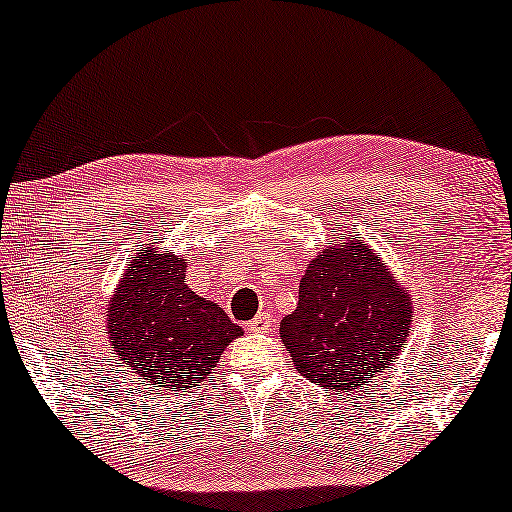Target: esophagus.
Instances as JSON below:
<instances>
[{
    "mask_svg": "<svg viewBox=\"0 0 512 512\" xmlns=\"http://www.w3.org/2000/svg\"><path fill=\"white\" fill-rule=\"evenodd\" d=\"M272 316L270 313H258V316L247 322V329H251V332H267V329H272Z\"/></svg>",
    "mask_w": 512,
    "mask_h": 512,
    "instance_id": "esophagus-1",
    "label": "esophagus"
}]
</instances>
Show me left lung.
Segmentation results:
<instances>
[{
	"instance_id": "left-lung-1",
	"label": "left lung",
	"mask_w": 512,
	"mask_h": 512,
	"mask_svg": "<svg viewBox=\"0 0 512 512\" xmlns=\"http://www.w3.org/2000/svg\"><path fill=\"white\" fill-rule=\"evenodd\" d=\"M412 325L410 295L371 249L350 238L320 251L300 281L281 341L297 371L325 389L359 387L389 368Z\"/></svg>"
}]
</instances>
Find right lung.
I'll return each mask as SVG.
<instances>
[{
	"instance_id": "obj_1",
	"label": "right lung",
	"mask_w": 512,
	"mask_h": 512,
	"mask_svg": "<svg viewBox=\"0 0 512 512\" xmlns=\"http://www.w3.org/2000/svg\"><path fill=\"white\" fill-rule=\"evenodd\" d=\"M185 258L141 249L109 304L116 355L148 389L183 391L206 380L242 329L185 283Z\"/></svg>"
}]
</instances>
